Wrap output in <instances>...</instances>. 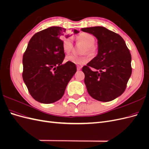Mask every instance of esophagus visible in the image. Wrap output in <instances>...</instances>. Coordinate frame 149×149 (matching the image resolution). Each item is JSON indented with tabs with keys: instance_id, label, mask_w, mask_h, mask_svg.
Masks as SVG:
<instances>
[{
	"instance_id": "34e87169",
	"label": "esophagus",
	"mask_w": 149,
	"mask_h": 149,
	"mask_svg": "<svg viewBox=\"0 0 149 149\" xmlns=\"http://www.w3.org/2000/svg\"><path fill=\"white\" fill-rule=\"evenodd\" d=\"M81 69V66H77V70L79 71Z\"/></svg>"
}]
</instances>
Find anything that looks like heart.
Returning a JSON list of instances; mask_svg holds the SVG:
<instances>
[{
    "label": "heart",
    "instance_id": "b5f03b06",
    "mask_svg": "<svg viewBox=\"0 0 149 149\" xmlns=\"http://www.w3.org/2000/svg\"><path fill=\"white\" fill-rule=\"evenodd\" d=\"M78 39L80 42L83 43L86 46L85 52H87L90 55H93L96 52V49L93 46L95 43V39L92 35L88 33H81L78 35ZM72 47H73V38L69 37L63 40L62 48L65 53H69L71 50ZM65 61L75 65H83L89 61V58L86 56L70 55L66 57Z\"/></svg>",
    "mask_w": 149,
    "mask_h": 149
}]
</instances>
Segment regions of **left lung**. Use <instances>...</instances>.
Returning a JSON list of instances; mask_svg holds the SVG:
<instances>
[{"instance_id": "8db88e82", "label": "left lung", "mask_w": 149, "mask_h": 149, "mask_svg": "<svg viewBox=\"0 0 149 149\" xmlns=\"http://www.w3.org/2000/svg\"><path fill=\"white\" fill-rule=\"evenodd\" d=\"M81 31L93 34L97 40V56L82 68L87 91L97 101L114 100L124 92L131 76L129 49L119 34L104 26L84 28Z\"/></svg>"}]
</instances>
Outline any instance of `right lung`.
I'll list each match as a JSON object with an SVG mask.
<instances>
[{
	"label": "right lung",
	"instance_id": "add662e5",
	"mask_svg": "<svg viewBox=\"0 0 149 149\" xmlns=\"http://www.w3.org/2000/svg\"><path fill=\"white\" fill-rule=\"evenodd\" d=\"M74 34L79 33L74 30ZM66 29L51 26L31 38L23 56L24 81L34 100L43 104L55 102L63 96L68 83L76 72L75 64L62 63L63 37Z\"/></svg>",
	"mask_w": 149,
	"mask_h": 149
}]
</instances>
